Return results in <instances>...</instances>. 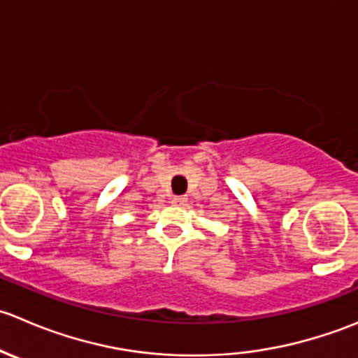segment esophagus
I'll return each mask as SVG.
<instances>
[{"label": "esophagus", "instance_id": "esophagus-1", "mask_svg": "<svg viewBox=\"0 0 358 358\" xmlns=\"http://www.w3.org/2000/svg\"><path fill=\"white\" fill-rule=\"evenodd\" d=\"M184 201H186V198H184V196H174V198H172V203H176V205H182Z\"/></svg>", "mask_w": 358, "mask_h": 358}]
</instances>
